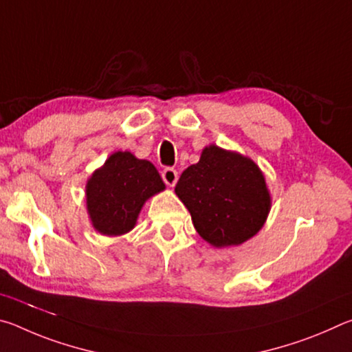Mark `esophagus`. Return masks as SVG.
Wrapping results in <instances>:
<instances>
[{
	"label": "esophagus",
	"mask_w": 352,
	"mask_h": 352,
	"mask_svg": "<svg viewBox=\"0 0 352 352\" xmlns=\"http://www.w3.org/2000/svg\"><path fill=\"white\" fill-rule=\"evenodd\" d=\"M162 177L168 186H175V183L178 180V172L174 168H166L162 172Z\"/></svg>",
	"instance_id": "obj_1"
}]
</instances>
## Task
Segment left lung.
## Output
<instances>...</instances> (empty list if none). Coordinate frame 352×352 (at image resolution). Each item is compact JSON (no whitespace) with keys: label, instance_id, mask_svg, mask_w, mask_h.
Listing matches in <instances>:
<instances>
[{"label":"left lung","instance_id":"1","mask_svg":"<svg viewBox=\"0 0 352 352\" xmlns=\"http://www.w3.org/2000/svg\"><path fill=\"white\" fill-rule=\"evenodd\" d=\"M197 233L212 247L241 245L269 216L272 200L265 178L253 160L208 146L175 186Z\"/></svg>","mask_w":352,"mask_h":352}]
</instances>
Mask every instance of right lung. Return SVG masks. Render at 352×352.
Here are the masks:
<instances>
[{
    "label": "right lung",
    "instance_id": "1",
    "mask_svg": "<svg viewBox=\"0 0 352 352\" xmlns=\"http://www.w3.org/2000/svg\"><path fill=\"white\" fill-rule=\"evenodd\" d=\"M155 166L130 152H115L87 183V210L94 230L105 236L129 233L142 205L164 190Z\"/></svg>",
    "mask_w": 352,
    "mask_h": 352
}]
</instances>
